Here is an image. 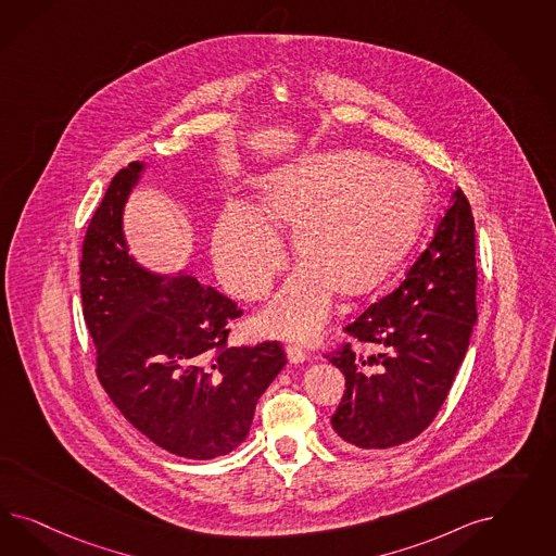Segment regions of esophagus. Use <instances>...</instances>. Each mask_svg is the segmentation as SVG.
Masks as SVG:
<instances>
[{
  "label": "esophagus",
  "mask_w": 556,
  "mask_h": 556,
  "mask_svg": "<svg viewBox=\"0 0 556 556\" xmlns=\"http://www.w3.org/2000/svg\"><path fill=\"white\" fill-rule=\"evenodd\" d=\"M287 356H289V361L291 363H303L305 358H307V353H305V349H303L300 342H289L286 346Z\"/></svg>",
  "instance_id": "34e87169"
}]
</instances>
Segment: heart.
<instances>
[{"label":"heart","instance_id":"b5f03b06","mask_svg":"<svg viewBox=\"0 0 556 556\" xmlns=\"http://www.w3.org/2000/svg\"><path fill=\"white\" fill-rule=\"evenodd\" d=\"M428 184L418 168L367 152L305 154L261 186V212L228 203L214 230L219 277L242 300L269 293L286 263L277 230L291 228L302 265L265 321L286 337L314 334L330 314L332 289L361 295L377 286L418 238Z\"/></svg>","mask_w":556,"mask_h":556}]
</instances>
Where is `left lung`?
<instances>
[{"label": "left lung", "mask_w": 556, "mask_h": 556, "mask_svg": "<svg viewBox=\"0 0 556 556\" xmlns=\"http://www.w3.org/2000/svg\"><path fill=\"white\" fill-rule=\"evenodd\" d=\"M475 291V219L456 187L404 281L344 328L370 354L351 342L326 354L346 379L330 420L340 444L391 448L432 424L469 349Z\"/></svg>", "instance_id": "obj_1"}]
</instances>
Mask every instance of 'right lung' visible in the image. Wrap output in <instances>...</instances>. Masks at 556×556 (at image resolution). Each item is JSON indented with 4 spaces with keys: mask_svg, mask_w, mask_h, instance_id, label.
<instances>
[{
    "mask_svg": "<svg viewBox=\"0 0 556 556\" xmlns=\"http://www.w3.org/2000/svg\"><path fill=\"white\" fill-rule=\"evenodd\" d=\"M142 163L119 168L89 222L81 300L98 379L122 416L170 455L207 460L249 437L254 407L286 367L277 340L228 346L236 302L189 273L136 263L122 230Z\"/></svg>",
    "mask_w": 556,
    "mask_h": 556,
    "instance_id": "obj_1",
    "label": "right lung"
}]
</instances>
